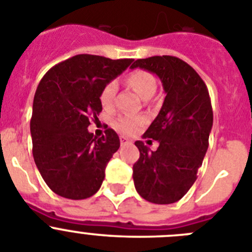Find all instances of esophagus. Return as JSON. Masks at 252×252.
<instances>
[{
  "label": "esophagus",
  "mask_w": 252,
  "mask_h": 252,
  "mask_svg": "<svg viewBox=\"0 0 252 252\" xmlns=\"http://www.w3.org/2000/svg\"><path fill=\"white\" fill-rule=\"evenodd\" d=\"M121 144L122 146H126V144H130V140L126 137H121Z\"/></svg>",
  "instance_id": "obj_1"
}]
</instances>
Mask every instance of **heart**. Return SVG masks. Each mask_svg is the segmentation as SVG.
I'll return each instance as SVG.
<instances>
[{
    "label": "heart",
    "instance_id": "b5f03b06",
    "mask_svg": "<svg viewBox=\"0 0 252 252\" xmlns=\"http://www.w3.org/2000/svg\"><path fill=\"white\" fill-rule=\"evenodd\" d=\"M126 83L129 87L133 88L140 96L146 99L152 96L156 92V88H157V83H156L154 76L151 72L143 69H135L128 72L126 75ZM115 94H117V83L114 80L108 81L101 89L100 95H99V100H100L104 109L112 108ZM143 123H144V119L142 117L123 115L115 121V126L126 134H131V133H135L143 126Z\"/></svg>",
    "mask_w": 252,
    "mask_h": 252
}]
</instances>
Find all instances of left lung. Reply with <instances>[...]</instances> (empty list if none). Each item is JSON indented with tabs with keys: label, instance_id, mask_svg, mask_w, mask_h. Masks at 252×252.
Listing matches in <instances>:
<instances>
[{
	"label": "left lung",
	"instance_id": "left-lung-1",
	"mask_svg": "<svg viewBox=\"0 0 252 252\" xmlns=\"http://www.w3.org/2000/svg\"><path fill=\"white\" fill-rule=\"evenodd\" d=\"M130 67L154 72L167 94L159 114L143 135L158 140L157 151H149L142 140L135 142L140 153L133 165L135 189L148 202L174 203L197 180L207 152L214 123L208 89L196 70L176 56L138 59Z\"/></svg>",
	"mask_w": 252,
	"mask_h": 252
}]
</instances>
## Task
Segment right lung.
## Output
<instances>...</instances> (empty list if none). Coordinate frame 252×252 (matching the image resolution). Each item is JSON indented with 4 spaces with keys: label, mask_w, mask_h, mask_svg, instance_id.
I'll return each mask as SVG.
<instances>
[{
    "label": "right lung",
    "mask_w": 252,
    "mask_h": 252,
    "mask_svg": "<svg viewBox=\"0 0 252 252\" xmlns=\"http://www.w3.org/2000/svg\"><path fill=\"white\" fill-rule=\"evenodd\" d=\"M133 59L81 54L49 70L35 93L30 122L36 167L50 189L70 199L89 198L99 191L105 167L121 147L108 128L96 138L90 122L101 112V89Z\"/></svg>",
    "instance_id": "right-lung-1"
}]
</instances>
